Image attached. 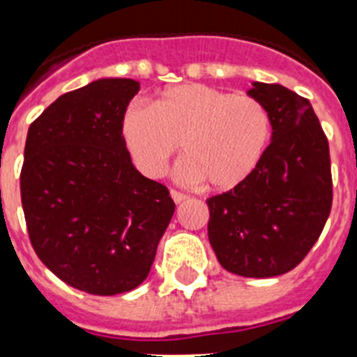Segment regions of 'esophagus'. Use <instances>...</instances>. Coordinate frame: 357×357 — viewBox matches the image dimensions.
Wrapping results in <instances>:
<instances>
[{
  "label": "esophagus",
  "mask_w": 357,
  "mask_h": 357,
  "mask_svg": "<svg viewBox=\"0 0 357 357\" xmlns=\"http://www.w3.org/2000/svg\"><path fill=\"white\" fill-rule=\"evenodd\" d=\"M170 196H172V200L176 202V204H181V202L187 200V196L183 195V192H179V190H170Z\"/></svg>",
  "instance_id": "1"
}]
</instances>
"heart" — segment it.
I'll use <instances>...</instances> for the list:
<instances>
[{
    "label": "heart",
    "instance_id": "b5f03b06",
    "mask_svg": "<svg viewBox=\"0 0 357 357\" xmlns=\"http://www.w3.org/2000/svg\"><path fill=\"white\" fill-rule=\"evenodd\" d=\"M120 133L146 178H159L181 144L179 181L229 190L259 165L271 140V116L252 96L185 83L167 89L153 105H128Z\"/></svg>",
    "mask_w": 357,
    "mask_h": 357
}]
</instances>
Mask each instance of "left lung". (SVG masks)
I'll return each mask as SVG.
<instances>
[{"label": "left lung", "instance_id": "8db88e82", "mask_svg": "<svg viewBox=\"0 0 357 357\" xmlns=\"http://www.w3.org/2000/svg\"><path fill=\"white\" fill-rule=\"evenodd\" d=\"M271 116V144L243 183L207 200V235L218 263L244 278L293 271L332 209L330 148L305 98L254 81L246 92Z\"/></svg>", "mask_w": 357, "mask_h": 357}]
</instances>
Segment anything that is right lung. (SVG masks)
Listing matches in <instances>:
<instances>
[{
    "mask_svg": "<svg viewBox=\"0 0 357 357\" xmlns=\"http://www.w3.org/2000/svg\"><path fill=\"white\" fill-rule=\"evenodd\" d=\"M139 91V81L103 77L66 92L25 140L20 190L31 244L64 283L100 296L144 282L176 209L122 140V114Z\"/></svg>",
    "mask_w": 357,
    "mask_h": 357,
    "instance_id": "add662e5",
    "label": "right lung"
}]
</instances>
